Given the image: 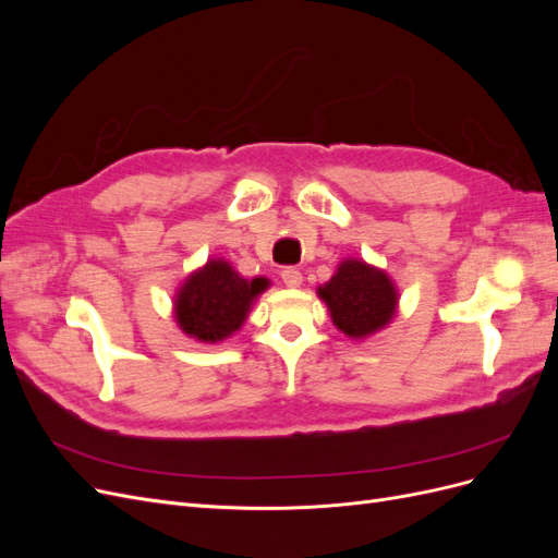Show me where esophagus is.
<instances>
[{"label":"esophagus","instance_id":"1","mask_svg":"<svg viewBox=\"0 0 558 558\" xmlns=\"http://www.w3.org/2000/svg\"><path fill=\"white\" fill-rule=\"evenodd\" d=\"M281 279H283L286 286H289V289H298V286L302 283V275H300V269H295V267H286L281 272Z\"/></svg>","mask_w":558,"mask_h":558}]
</instances>
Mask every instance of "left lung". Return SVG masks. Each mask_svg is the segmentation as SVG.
<instances>
[{
    "label": "left lung",
    "instance_id": "obj_1",
    "mask_svg": "<svg viewBox=\"0 0 558 558\" xmlns=\"http://www.w3.org/2000/svg\"><path fill=\"white\" fill-rule=\"evenodd\" d=\"M316 293L326 302L335 328L349 340H367L384 330L393 320L400 300L398 286L386 269L361 258H344Z\"/></svg>",
    "mask_w": 558,
    "mask_h": 558
}]
</instances>
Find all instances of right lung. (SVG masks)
I'll return each mask as SVG.
<instances>
[{
	"instance_id": "add662e5",
	"label": "right lung",
	"mask_w": 558,
	"mask_h": 558,
	"mask_svg": "<svg viewBox=\"0 0 558 558\" xmlns=\"http://www.w3.org/2000/svg\"><path fill=\"white\" fill-rule=\"evenodd\" d=\"M267 286L265 277L244 279L226 258H209L179 286L177 326L202 344L223 342L244 326L253 302Z\"/></svg>"
}]
</instances>
